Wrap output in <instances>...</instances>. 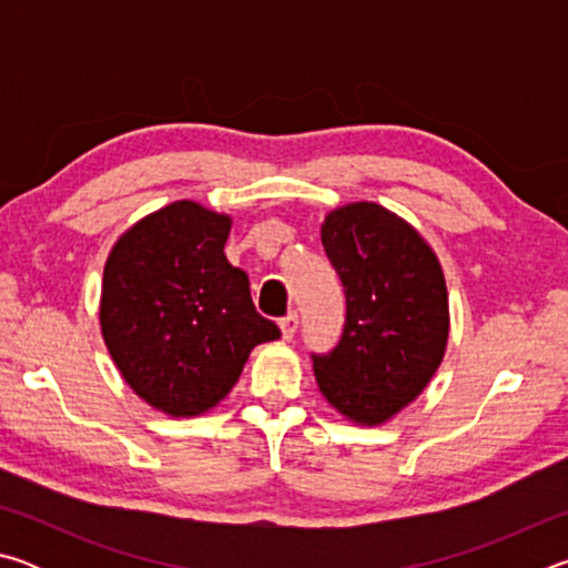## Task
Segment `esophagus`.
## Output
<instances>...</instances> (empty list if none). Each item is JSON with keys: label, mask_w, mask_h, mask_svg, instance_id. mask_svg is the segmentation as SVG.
<instances>
[{"label": "esophagus", "mask_w": 568, "mask_h": 568, "mask_svg": "<svg viewBox=\"0 0 568 568\" xmlns=\"http://www.w3.org/2000/svg\"><path fill=\"white\" fill-rule=\"evenodd\" d=\"M281 331L285 341H293V335L297 331V313H287L285 318H281Z\"/></svg>", "instance_id": "1"}]
</instances>
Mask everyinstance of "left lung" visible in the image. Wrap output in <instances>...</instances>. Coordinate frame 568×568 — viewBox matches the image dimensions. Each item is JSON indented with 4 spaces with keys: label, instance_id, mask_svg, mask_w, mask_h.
Segmentation results:
<instances>
[{
    "label": "left lung",
    "instance_id": "left-lung-1",
    "mask_svg": "<svg viewBox=\"0 0 568 568\" xmlns=\"http://www.w3.org/2000/svg\"><path fill=\"white\" fill-rule=\"evenodd\" d=\"M345 293V325L313 353L318 388L363 426L396 416L434 378L448 341V293L434 250L406 220L376 203L343 205L321 227Z\"/></svg>",
    "mask_w": 568,
    "mask_h": 568
}]
</instances>
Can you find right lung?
<instances>
[{"label": "right lung", "mask_w": 568, "mask_h": 568, "mask_svg": "<svg viewBox=\"0 0 568 568\" xmlns=\"http://www.w3.org/2000/svg\"><path fill=\"white\" fill-rule=\"evenodd\" d=\"M227 215L178 200L132 225L104 263V345L130 388L170 416L213 408L250 351L281 338L227 263Z\"/></svg>", "instance_id": "obj_1"}]
</instances>
